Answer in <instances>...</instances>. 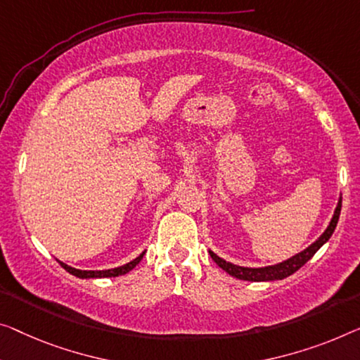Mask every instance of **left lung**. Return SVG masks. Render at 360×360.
<instances>
[{"instance_id": "1", "label": "left lung", "mask_w": 360, "mask_h": 360, "mask_svg": "<svg viewBox=\"0 0 360 360\" xmlns=\"http://www.w3.org/2000/svg\"><path fill=\"white\" fill-rule=\"evenodd\" d=\"M340 213H341V198L338 202V207L335 210L333 218H331L330 226L326 228V231L320 236V238L315 240L312 245H309L307 249L300 252V254L291 257V259L281 262L278 265H271V266H264V268H248V266H238L234 264H229V262L219 259L217 254H213L210 250V257L214 260L219 268H223L224 271L229 273V275L238 278V280H245V281H273V280H283V278H288L292 273H296L300 266H304L307 262L312 259L321 245H323L326 240L331 238L333 234L338 219H340Z\"/></svg>"}]
</instances>
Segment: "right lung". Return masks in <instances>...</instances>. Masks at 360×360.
<instances>
[{"label":"right lung","mask_w":360,"mask_h":360,"mask_svg":"<svg viewBox=\"0 0 360 360\" xmlns=\"http://www.w3.org/2000/svg\"><path fill=\"white\" fill-rule=\"evenodd\" d=\"M143 254H146V252H142L141 255L137 257V259H134L132 262H129V264H126V265H122V266H117V268H111V270H101V271H98V270H77V268H72V266H68L66 264H63V262H60L61 264V266L64 268V270L66 271H69L71 273V275H74V276H77V278H112V276H120V275H126V273H129L132 270L134 266H136L139 262L142 260V257H143Z\"/></svg>","instance_id":"right-lung-1"}]
</instances>
